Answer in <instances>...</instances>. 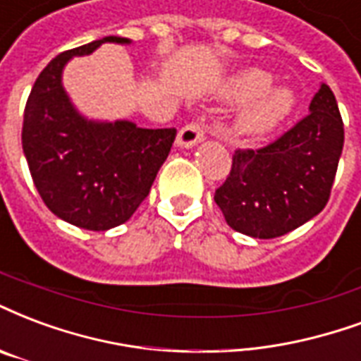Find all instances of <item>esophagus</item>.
Segmentation results:
<instances>
[{
    "instance_id": "34e87169",
    "label": "esophagus",
    "mask_w": 361,
    "mask_h": 361,
    "mask_svg": "<svg viewBox=\"0 0 361 361\" xmlns=\"http://www.w3.org/2000/svg\"><path fill=\"white\" fill-rule=\"evenodd\" d=\"M202 140H204V128H202V124H199V122H191V124L183 126L180 132H178V140H176V143L180 147H193Z\"/></svg>"
}]
</instances>
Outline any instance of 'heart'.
Masks as SVG:
<instances>
[{
    "label": "heart",
    "instance_id": "heart-1",
    "mask_svg": "<svg viewBox=\"0 0 361 361\" xmlns=\"http://www.w3.org/2000/svg\"><path fill=\"white\" fill-rule=\"evenodd\" d=\"M271 78L262 71H248L233 80L229 87L237 99H255L243 111L239 118V130L243 133L258 135L266 133L281 122L295 106V97L287 90L268 92Z\"/></svg>",
    "mask_w": 361,
    "mask_h": 361
}]
</instances>
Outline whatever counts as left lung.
Returning a JSON list of instances; mask_svg holds the SVG:
<instances>
[{"mask_svg": "<svg viewBox=\"0 0 361 361\" xmlns=\"http://www.w3.org/2000/svg\"><path fill=\"white\" fill-rule=\"evenodd\" d=\"M343 145L337 99L322 84L295 126L268 145L235 151L216 204L239 233L256 239L289 233L325 208Z\"/></svg>", "mask_w": 361, "mask_h": 361, "instance_id": "left-lung-1", "label": "left lung"}]
</instances>
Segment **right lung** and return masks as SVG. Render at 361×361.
Wrapping results in <instances>:
<instances>
[{
	"mask_svg": "<svg viewBox=\"0 0 361 361\" xmlns=\"http://www.w3.org/2000/svg\"><path fill=\"white\" fill-rule=\"evenodd\" d=\"M106 36L53 59L32 85L23 122V151L42 201L78 228L105 231L132 218L145 199L176 140V128L147 130L120 120L82 118L61 85L74 55H90Z\"/></svg>",
	"mask_w": 361,
	"mask_h": 361,
	"instance_id": "1",
	"label": "right lung"
}]
</instances>
